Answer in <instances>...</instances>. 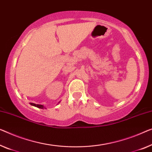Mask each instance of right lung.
<instances>
[{"instance_id":"1","label":"right lung","mask_w":152,"mask_h":152,"mask_svg":"<svg viewBox=\"0 0 152 152\" xmlns=\"http://www.w3.org/2000/svg\"><path fill=\"white\" fill-rule=\"evenodd\" d=\"M31 105L35 106V107H37V108H44V106L43 105H40V104H33V103H30Z\"/></svg>"}]
</instances>
